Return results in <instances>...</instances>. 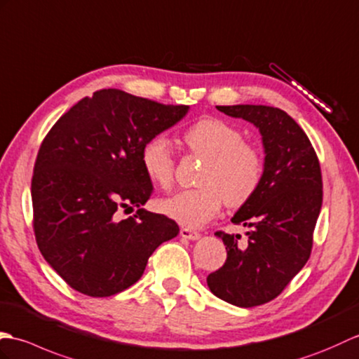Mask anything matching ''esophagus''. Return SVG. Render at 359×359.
<instances>
[{
  "label": "esophagus",
  "instance_id": "esophagus-1",
  "mask_svg": "<svg viewBox=\"0 0 359 359\" xmlns=\"http://www.w3.org/2000/svg\"><path fill=\"white\" fill-rule=\"evenodd\" d=\"M180 235L182 238H186V240H198L200 238V232H196V230H192V229H187V227H182L180 230Z\"/></svg>",
  "mask_w": 359,
  "mask_h": 359
}]
</instances>
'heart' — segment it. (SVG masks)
Returning a JSON list of instances; mask_svg holds the SVG:
<instances>
[{
  "instance_id": "1",
  "label": "heart",
  "mask_w": 359,
  "mask_h": 359,
  "mask_svg": "<svg viewBox=\"0 0 359 359\" xmlns=\"http://www.w3.org/2000/svg\"><path fill=\"white\" fill-rule=\"evenodd\" d=\"M190 155L204 159L196 184L159 203L167 217L186 227H201L215 218L226 203L236 209L258 192L266 172L261 150L244 141L236 126L219 118H204L182 135ZM142 172L154 186L169 190L175 181V156L164 135H155L141 147Z\"/></svg>"
}]
</instances>
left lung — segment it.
Segmentation results:
<instances>
[{
  "label": "left lung",
  "mask_w": 359,
  "mask_h": 359,
  "mask_svg": "<svg viewBox=\"0 0 359 359\" xmlns=\"http://www.w3.org/2000/svg\"><path fill=\"white\" fill-rule=\"evenodd\" d=\"M229 116L258 127L266 149V172L259 190L232 218L250 227L241 235L218 230L226 244L224 266L207 276L213 294L238 307L275 299L310 258L323 205L320 159L306 132L284 110L270 106H217Z\"/></svg>",
  "instance_id": "8db88e82"
}]
</instances>
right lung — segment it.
<instances>
[{"mask_svg":"<svg viewBox=\"0 0 359 359\" xmlns=\"http://www.w3.org/2000/svg\"><path fill=\"white\" fill-rule=\"evenodd\" d=\"M119 89L97 90L53 124L32 177L34 233L44 259L72 289L112 297L137 283L150 255L180 232L173 219L138 209L152 196L140 163L144 142L186 115Z\"/></svg>","mask_w":359,"mask_h":359,"instance_id":"add662e5","label":"right lung"}]
</instances>
